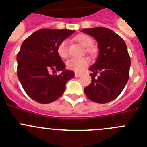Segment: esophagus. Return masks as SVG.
<instances>
[{"instance_id": "1", "label": "esophagus", "mask_w": 147, "mask_h": 147, "mask_svg": "<svg viewBox=\"0 0 147 147\" xmlns=\"http://www.w3.org/2000/svg\"><path fill=\"white\" fill-rule=\"evenodd\" d=\"M82 76L81 74H79V73H75V76L76 77H80Z\"/></svg>"}]
</instances>
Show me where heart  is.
I'll list each match as a JSON object with an SVG mask.
<instances>
[{"instance_id":"obj_1","label":"heart","mask_w":147,"mask_h":147,"mask_svg":"<svg viewBox=\"0 0 147 147\" xmlns=\"http://www.w3.org/2000/svg\"><path fill=\"white\" fill-rule=\"evenodd\" d=\"M76 40L80 42L82 46L85 47V51L90 54H93L95 52L94 48L91 46L93 44V39L87 34H81L76 37ZM57 53L62 59L68 57V45L67 40H63L59 43L57 47ZM67 67L68 69L72 70L76 72H81L88 65V59L85 57L73 58L67 62Z\"/></svg>"}]
</instances>
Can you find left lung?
I'll return each instance as SVG.
<instances>
[{"label":"left lung","mask_w":147,"mask_h":147,"mask_svg":"<svg viewBox=\"0 0 147 147\" xmlns=\"http://www.w3.org/2000/svg\"><path fill=\"white\" fill-rule=\"evenodd\" d=\"M98 42V55L89 70L92 82L84 89L86 96L99 104L117 98L129 76L130 57L124 40L113 31L105 27L82 30ZM97 73L99 76H95Z\"/></svg>","instance_id":"obj_1"}]
</instances>
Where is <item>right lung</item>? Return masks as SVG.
Returning a JSON list of instances; mask_svg holds the SVG:
<instances>
[{"mask_svg": "<svg viewBox=\"0 0 147 147\" xmlns=\"http://www.w3.org/2000/svg\"><path fill=\"white\" fill-rule=\"evenodd\" d=\"M73 33L70 29L43 28L22 43L17 56L18 76L27 95L36 102H54L64 93L67 81L74 77V73L65 69L57 53L59 43ZM50 71L61 74L52 75Z\"/></svg>", "mask_w": 147, "mask_h": 147, "instance_id": "add662e5", "label": "right lung"}]
</instances>
